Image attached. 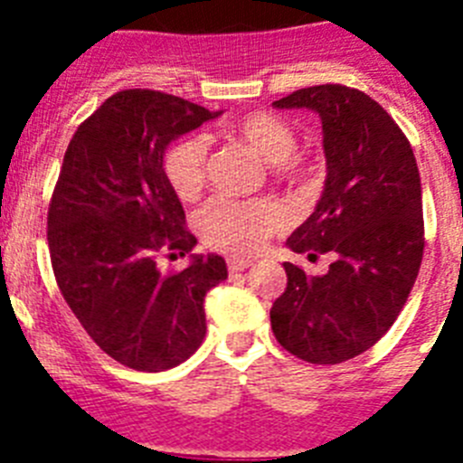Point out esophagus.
Masks as SVG:
<instances>
[{"label":"esophagus","instance_id":"1","mask_svg":"<svg viewBox=\"0 0 463 463\" xmlns=\"http://www.w3.org/2000/svg\"><path fill=\"white\" fill-rule=\"evenodd\" d=\"M229 264V271L232 273H239V271H245L248 267H252V260H248V257H229L227 260Z\"/></svg>","mask_w":463,"mask_h":463}]
</instances>
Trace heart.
<instances>
[{
  "mask_svg": "<svg viewBox=\"0 0 463 463\" xmlns=\"http://www.w3.org/2000/svg\"><path fill=\"white\" fill-rule=\"evenodd\" d=\"M229 137L243 143L280 178H298L304 174L301 162L292 157L297 134L285 120L271 113H250L229 127ZM169 185L181 199L190 202L202 194L208 174V141L203 137H185L171 146L165 157ZM199 232L211 245L227 252H257L269 236L288 224V213L271 199H224L218 196L199 213Z\"/></svg>",
  "mask_w": 463,
  "mask_h": 463,
  "instance_id": "obj_1",
  "label": "heart"
}]
</instances>
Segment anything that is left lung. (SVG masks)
I'll return each instance as SVG.
<instances>
[{"label":"left lung","instance_id":"obj_1","mask_svg":"<svg viewBox=\"0 0 463 463\" xmlns=\"http://www.w3.org/2000/svg\"><path fill=\"white\" fill-rule=\"evenodd\" d=\"M273 106L320 116L325 190L288 248L334 257L325 276L282 264L288 289L271 308L273 334L304 362L341 364L387 334L415 285L424 252L420 171L399 125L359 90L313 85Z\"/></svg>","mask_w":463,"mask_h":463}]
</instances>
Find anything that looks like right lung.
<instances>
[{
	"mask_svg": "<svg viewBox=\"0 0 463 463\" xmlns=\"http://www.w3.org/2000/svg\"><path fill=\"white\" fill-rule=\"evenodd\" d=\"M222 116L174 94L122 90L76 129L48 208V248L64 301L109 357L174 369L206 336L203 298L227 278L220 255L162 274L156 255L196 245L165 174V150ZM175 256V255H174Z\"/></svg>",
	"mask_w": 463,
	"mask_h": 463,
	"instance_id": "add662e5",
	"label": "right lung"
}]
</instances>
